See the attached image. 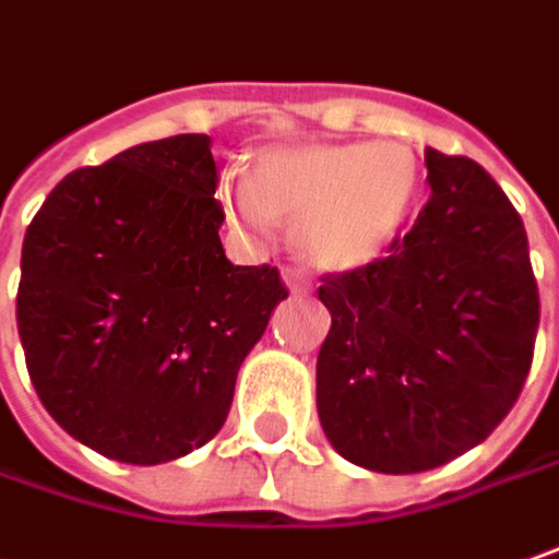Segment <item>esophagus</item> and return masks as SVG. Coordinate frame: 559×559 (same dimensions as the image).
Masks as SVG:
<instances>
[{"label": "esophagus", "instance_id": "34e87169", "mask_svg": "<svg viewBox=\"0 0 559 559\" xmlns=\"http://www.w3.org/2000/svg\"><path fill=\"white\" fill-rule=\"evenodd\" d=\"M283 280H286V288L292 292V295H307V292H310V286H307L305 280H298L295 273H286Z\"/></svg>", "mask_w": 559, "mask_h": 559}]
</instances>
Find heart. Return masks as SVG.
<instances>
[{"instance_id": "1", "label": "heart", "mask_w": 559, "mask_h": 559, "mask_svg": "<svg viewBox=\"0 0 559 559\" xmlns=\"http://www.w3.org/2000/svg\"><path fill=\"white\" fill-rule=\"evenodd\" d=\"M421 168L406 144H280L254 156L249 175L224 171L227 218L254 236L292 224L307 267L354 273L376 264L406 230Z\"/></svg>"}]
</instances>
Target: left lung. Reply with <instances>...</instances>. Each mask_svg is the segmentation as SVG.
Here are the masks:
<instances>
[{
	"label": "left lung",
	"instance_id": "left-lung-1",
	"mask_svg": "<svg viewBox=\"0 0 559 559\" xmlns=\"http://www.w3.org/2000/svg\"><path fill=\"white\" fill-rule=\"evenodd\" d=\"M430 200L388 258L329 276L317 412L341 459L418 474L514 409L538 332L523 221L489 171L425 150Z\"/></svg>",
	"mask_w": 559,
	"mask_h": 559
}]
</instances>
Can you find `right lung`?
Here are the masks:
<instances>
[{
  "instance_id": "right-lung-1",
  "label": "right lung",
  "mask_w": 559,
  "mask_h": 559,
  "mask_svg": "<svg viewBox=\"0 0 559 559\" xmlns=\"http://www.w3.org/2000/svg\"><path fill=\"white\" fill-rule=\"evenodd\" d=\"M215 187L212 138L175 134L70 171L26 227V372L48 415L114 462H175L209 443L288 298L276 267L227 261Z\"/></svg>"
}]
</instances>
